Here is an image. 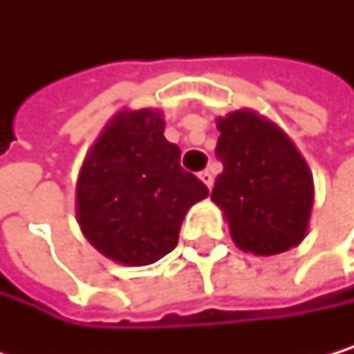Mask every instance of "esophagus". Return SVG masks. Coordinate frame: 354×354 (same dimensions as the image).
Wrapping results in <instances>:
<instances>
[{
  "label": "esophagus",
  "mask_w": 354,
  "mask_h": 354,
  "mask_svg": "<svg viewBox=\"0 0 354 354\" xmlns=\"http://www.w3.org/2000/svg\"><path fill=\"white\" fill-rule=\"evenodd\" d=\"M199 178H201V183L206 185L208 189H212V185H214V176L206 169V171H199Z\"/></svg>",
  "instance_id": "esophagus-1"
}]
</instances>
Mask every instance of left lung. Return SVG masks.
Listing matches in <instances>:
<instances>
[{"instance_id":"obj_1","label":"left lung","mask_w":354,"mask_h":354,"mask_svg":"<svg viewBox=\"0 0 354 354\" xmlns=\"http://www.w3.org/2000/svg\"><path fill=\"white\" fill-rule=\"evenodd\" d=\"M216 159L223 174L212 189L234 242L254 254L297 246L315 201L312 174L289 136L252 110L218 118Z\"/></svg>"}]
</instances>
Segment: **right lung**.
Listing matches in <instances>:
<instances>
[{
	"instance_id": "obj_1",
	"label": "right lung",
	"mask_w": 354,
	"mask_h": 354,
	"mask_svg": "<svg viewBox=\"0 0 354 354\" xmlns=\"http://www.w3.org/2000/svg\"><path fill=\"white\" fill-rule=\"evenodd\" d=\"M157 110L118 112L84 159L76 187L86 240L125 266L155 263L178 244L180 225L208 187L180 167Z\"/></svg>"
}]
</instances>
